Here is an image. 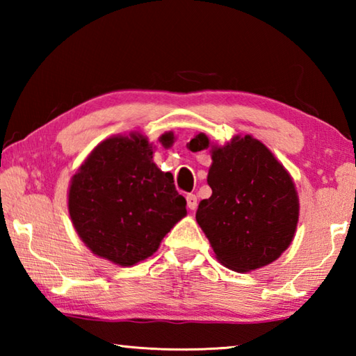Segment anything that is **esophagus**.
Instances as JSON below:
<instances>
[{
	"label": "esophagus",
	"instance_id": "34e87169",
	"mask_svg": "<svg viewBox=\"0 0 356 356\" xmlns=\"http://www.w3.org/2000/svg\"><path fill=\"white\" fill-rule=\"evenodd\" d=\"M186 206H188L190 210H196L197 209V197L196 195H186Z\"/></svg>",
	"mask_w": 356,
	"mask_h": 356
}]
</instances>
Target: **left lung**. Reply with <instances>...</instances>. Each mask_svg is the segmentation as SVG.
<instances>
[{
    "label": "left lung",
    "instance_id": "1",
    "mask_svg": "<svg viewBox=\"0 0 356 356\" xmlns=\"http://www.w3.org/2000/svg\"><path fill=\"white\" fill-rule=\"evenodd\" d=\"M193 152L210 149L207 184L212 196L200 202L196 221L218 261L238 273L275 262L297 231L298 193L291 174L262 141L236 135L225 146L197 134Z\"/></svg>",
    "mask_w": 356,
    "mask_h": 356
}]
</instances>
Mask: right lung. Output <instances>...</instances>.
Masks as SVG:
<instances>
[{
	"label": "right lung",
	"mask_w": 356,
	"mask_h": 356,
	"mask_svg": "<svg viewBox=\"0 0 356 356\" xmlns=\"http://www.w3.org/2000/svg\"><path fill=\"white\" fill-rule=\"evenodd\" d=\"M176 136H160L170 149ZM144 135H114L95 146L72 176L67 207L78 237L95 256L131 267L159 250L186 215L171 172L154 163Z\"/></svg>",
	"instance_id": "right-lung-1"
}]
</instances>
